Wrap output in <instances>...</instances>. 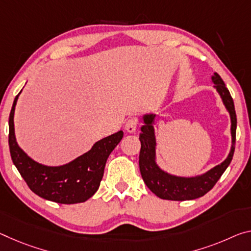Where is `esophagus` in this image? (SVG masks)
I'll list each match as a JSON object with an SVG mask.
<instances>
[{"label": "esophagus", "instance_id": "1", "mask_svg": "<svg viewBox=\"0 0 251 251\" xmlns=\"http://www.w3.org/2000/svg\"><path fill=\"white\" fill-rule=\"evenodd\" d=\"M137 125H138V119L137 118H130L126 122L125 129L128 133H134L137 128Z\"/></svg>", "mask_w": 251, "mask_h": 251}]
</instances>
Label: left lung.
<instances>
[{
    "label": "left lung",
    "instance_id": "1",
    "mask_svg": "<svg viewBox=\"0 0 251 251\" xmlns=\"http://www.w3.org/2000/svg\"><path fill=\"white\" fill-rule=\"evenodd\" d=\"M214 88L220 95L222 102L230 114L231 119V140L232 145L228 157L217 166L201 176L184 177L170 174L163 171L156 163V138H155L154 122L156 115L145 114L143 116L144 125L141 127L140 134L141 152H140V171L145 184L154 194L164 200L185 201L203 197L211 190L221 177L232 160L236 143L237 116L231 95L226 88L224 80L217 73L211 77Z\"/></svg>",
    "mask_w": 251,
    "mask_h": 251
}]
</instances>
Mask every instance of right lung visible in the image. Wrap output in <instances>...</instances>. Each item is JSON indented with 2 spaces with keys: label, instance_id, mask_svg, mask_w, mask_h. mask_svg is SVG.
Here are the masks:
<instances>
[{
  "label": "right lung",
  "instance_id": "right-lung-1",
  "mask_svg": "<svg viewBox=\"0 0 251 251\" xmlns=\"http://www.w3.org/2000/svg\"><path fill=\"white\" fill-rule=\"evenodd\" d=\"M20 95V94H19ZM15 97L9 117V146L12 161L30 190L46 200L62 204L80 203L96 193L109 154L123 138V130L96 142L88 152L60 166L35 162L18 145L14 133Z\"/></svg>",
  "mask_w": 251,
  "mask_h": 251
}]
</instances>
